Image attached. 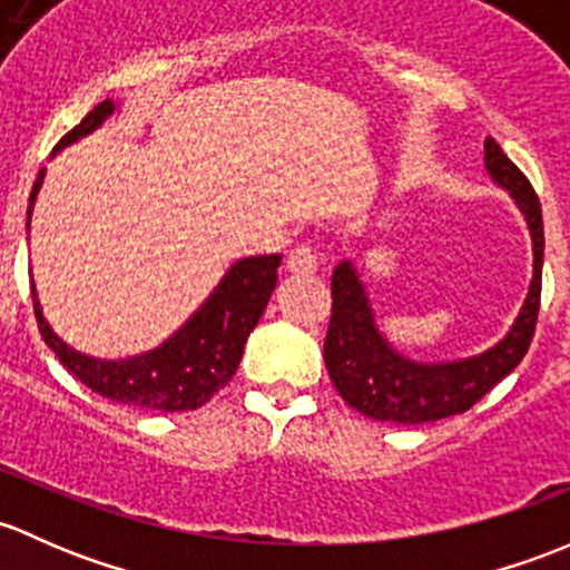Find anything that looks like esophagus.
<instances>
[{
    "label": "esophagus",
    "mask_w": 570,
    "mask_h": 570,
    "mask_svg": "<svg viewBox=\"0 0 570 570\" xmlns=\"http://www.w3.org/2000/svg\"><path fill=\"white\" fill-rule=\"evenodd\" d=\"M318 268V257H315L313 246H293L285 257V272L293 277H309Z\"/></svg>",
    "instance_id": "obj_1"
}]
</instances>
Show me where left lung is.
Wrapping results in <instances>:
<instances>
[{
    "instance_id": "obj_1",
    "label": "left lung",
    "mask_w": 570,
    "mask_h": 570,
    "mask_svg": "<svg viewBox=\"0 0 570 570\" xmlns=\"http://www.w3.org/2000/svg\"><path fill=\"white\" fill-rule=\"evenodd\" d=\"M485 167L491 178L502 184L515 199L532 233L535 277H532L524 309L508 337L485 354L463 362H448V365H416L395 354L381 337L373 324L365 287L351 263L343 261L332 274V318H328L324 340V362L334 390L356 412L373 420L403 422V425L463 414L524 360L535 337L538 309H541V199L527 175L502 154V148L491 137H485Z\"/></svg>"
}]
</instances>
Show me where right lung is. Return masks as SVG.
I'll return each instance as SVG.
<instances>
[{
  "label": "right lung",
  "instance_id": "obj_1",
  "mask_svg": "<svg viewBox=\"0 0 570 570\" xmlns=\"http://www.w3.org/2000/svg\"><path fill=\"white\" fill-rule=\"evenodd\" d=\"M111 109L115 104L107 98L96 109L87 111L85 120L57 142L55 154L85 134L96 131L111 115ZM40 184H43V169L32 186L27 214H32ZM277 266L279 255L238 261L189 324L156 351L134 356V360H92L68 348L43 321L32 287L35 321H38L40 337L55 351L57 360L101 397L122 403V406L145 409V412H195L238 371L246 337L261 321L268 296L277 285Z\"/></svg>",
  "mask_w": 570,
  "mask_h": 570
}]
</instances>
